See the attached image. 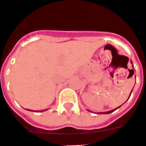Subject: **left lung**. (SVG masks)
Wrapping results in <instances>:
<instances>
[{"instance_id": "left-lung-1", "label": "left lung", "mask_w": 146, "mask_h": 146, "mask_svg": "<svg viewBox=\"0 0 146 146\" xmlns=\"http://www.w3.org/2000/svg\"><path fill=\"white\" fill-rule=\"evenodd\" d=\"M131 64H132V61L131 60ZM132 67L133 68H134V65L132 64ZM133 70V69H132ZM133 72H134V70H133ZM133 90V89H132ZM132 90H131V93H130V95H129V98H130V96H131V92H132ZM119 107H121V106H119V107H117V108H116V109H113V110H111V111H105V112H99V113H98V114H110V113H111V112H113V111H114L115 110H117V109H119ZM88 111H91L92 112V111H90V110H88Z\"/></svg>"}]
</instances>
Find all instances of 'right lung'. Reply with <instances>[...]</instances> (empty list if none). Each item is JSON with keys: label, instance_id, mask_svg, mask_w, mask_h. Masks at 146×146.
<instances>
[{"label": "right lung", "instance_id": "obj_1", "mask_svg": "<svg viewBox=\"0 0 146 146\" xmlns=\"http://www.w3.org/2000/svg\"><path fill=\"white\" fill-rule=\"evenodd\" d=\"M28 111H32V110H30V109H27ZM47 109H45V110H41V111H36V112H39V111H46Z\"/></svg>", "mask_w": 146, "mask_h": 146}]
</instances>
